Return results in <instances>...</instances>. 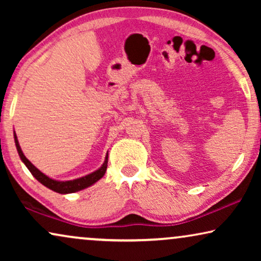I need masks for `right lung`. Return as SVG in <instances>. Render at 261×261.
I'll return each instance as SVG.
<instances>
[{
  "label": "right lung",
  "instance_id": "obj_1",
  "mask_svg": "<svg viewBox=\"0 0 261 261\" xmlns=\"http://www.w3.org/2000/svg\"><path fill=\"white\" fill-rule=\"evenodd\" d=\"M14 140H15L16 149H17V153H19L21 160H22L24 165L27 166V169L31 171V173L35 177V179L40 181V183L42 185H45L46 188L51 189L52 191L58 192V194H72V192L81 191L85 188L91 187L92 184H95L96 181L99 180L103 176H105V173L107 171V166H108V153H107L103 165L99 167L98 170L94 171V172L89 173L84 177L77 178V179H73V180H65V181H64V180H56V179H52V178H49V177L46 176V174L42 173L40 170H38L37 167H35L33 164H32L30 160H28L26 156H24L22 151H21V147L19 145V140H17L15 132H14Z\"/></svg>",
  "mask_w": 261,
  "mask_h": 261
}]
</instances>
